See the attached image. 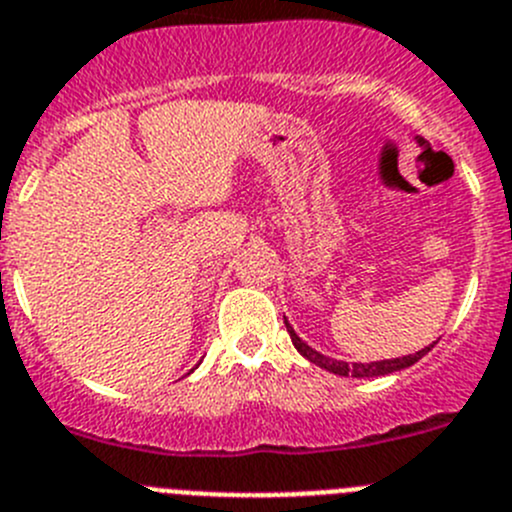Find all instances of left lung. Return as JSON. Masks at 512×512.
<instances>
[{"label":"left lung","mask_w":512,"mask_h":512,"mask_svg":"<svg viewBox=\"0 0 512 512\" xmlns=\"http://www.w3.org/2000/svg\"><path fill=\"white\" fill-rule=\"evenodd\" d=\"M285 326H288L290 338H293V346L298 348L300 356L308 358L310 364L321 366V369L331 371V374H338V376H353V379H374V376H386V374H394V371L409 369V366L417 364L419 358L427 356V353L434 348L432 343V346L422 348V351L409 353V356H401V358H386V361H371V364H346V361H336V358H328L323 356V353L315 351V348H310L308 343L293 331V326H290L288 321H285Z\"/></svg>","instance_id":"8db88e82"}]
</instances>
